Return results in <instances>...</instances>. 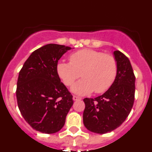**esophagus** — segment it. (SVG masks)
<instances>
[{
	"label": "esophagus",
	"instance_id": "esophagus-1",
	"mask_svg": "<svg viewBox=\"0 0 152 152\" xmlns=\"http://www.w3.org/2000/svg\"><path fill=\"white\" fill-rule=\"evenodd\" d=\"M73 100H81V98L77 96H73Z\"/></svg>",
	"mask_w": 152,
	"mask_h": 152
}]
</instances>
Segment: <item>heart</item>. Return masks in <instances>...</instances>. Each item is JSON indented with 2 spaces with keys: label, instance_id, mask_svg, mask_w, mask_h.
Masks as SVG:
<instances>
[{
  "label": "heart",
  "instance_id": "b5f03b06",
  "mask_svg": "<svg viewBox=\"0 0 152 152\" xmlns=\"http://www.w3.org/2000/svg\"><path fill=\"white\" fill-rule=\"evenodd\" d=\"M70 62L59 61L56 72L64 84L71 87L79 77L83 78L72 88L79 95L107 91L116 80L118 64L110 54L94 49H84L71 54Z\"/></svg>",
  "mask_w": 152,
  "mask_h": 152
}]
</instances>
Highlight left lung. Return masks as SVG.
I'll return each mask as SVG.
<instances>
[{
  "label": "left lung",
  "instance_id": "8db88e82",
  "mask_svg": "<svg viewBox=\"0 0 152 152\" xmlns=\"http://www.w3.org/2000/svg\"><path fill=\"white\" fill-rule=\"evenodd\" d=\"M113 54L118 64L113 84L103 95L84 99V125L94 133H107L121 126L135 100V77L131 63L120 51H114Z\"/></svg>",
  "mask_w": 152,
  "mask_h": 152
}]
</instances>
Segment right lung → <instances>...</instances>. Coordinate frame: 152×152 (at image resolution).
Instances as JSON below:
<instances>
[{
    "label": "right lung",
    "mask_w": 152,
    "mask_h": 152,
    "mask_svg": "<svg viewBox=\"0 0 152 152\" xmlns=\"http://www.w3.org/2000/svg\"><path fill=\"white\" fill-rule=\"evenodd\" d=\"M70 47L48 44L36 49L19 73L16 91L19 110L36 131H59L73 105V96L61 82L56 65Z\"/></svg>",
    "instance_id": "right-lung-1"
}]
</instances>
